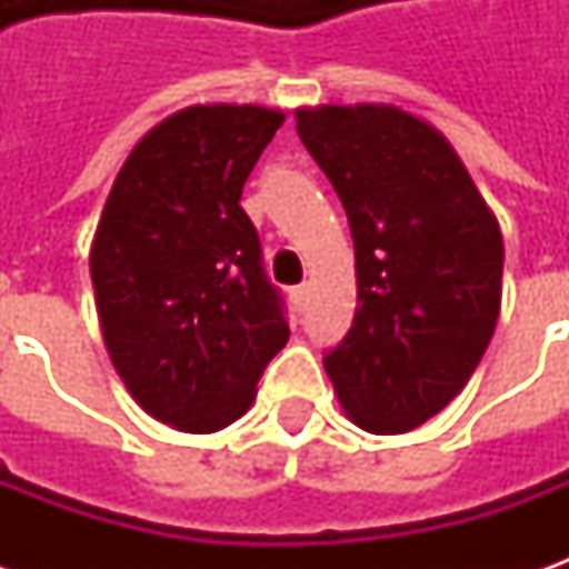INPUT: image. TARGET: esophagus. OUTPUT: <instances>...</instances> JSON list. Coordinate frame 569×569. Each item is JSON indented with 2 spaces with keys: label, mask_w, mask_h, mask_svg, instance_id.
<instances>
[{
  "label": "esophagus",
  "mask_w": 569,
  "mask_h": 569,
  "mask_svg": "<svg viewBox=\"0 0 569 569\" xmlns=\"http://www.w3.org/2000/svg\"><path fill=\"white\" fill-rule=\"evenodd\" d=\"M308 283H301V286H296V289H292V292H289V298H292V305H296L298 310H305V301H308Z\"/></svg>",
  "instance_id": "obj_1"
}]
</instances>
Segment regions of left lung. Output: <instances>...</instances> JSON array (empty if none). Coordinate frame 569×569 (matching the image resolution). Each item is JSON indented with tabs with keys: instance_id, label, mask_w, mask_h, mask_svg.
<instances>
[{
	"instance_id": "obj_1",
	"label": "left lung",
	"mask_w": 569,
	"mask_h": 569,
	"mask_svg": "<svg viewBox=\"0 0 569 569\" xmlns=\"http://www.w3.org/2000/svg\"><path fill=\"white\" fill-rule=\"evenodd\" d=\"M296 130L357 256V317L322 366L359 429L408 432L463 390L493 338L500 222L448 137L399 106H301Z\"/></svg>"
}]
</instances>
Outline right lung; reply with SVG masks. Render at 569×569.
I'll use <instances>...</instances> for the list:
<instances>
[{"label":"right lung","instance_id":"add662e5","mask_svg":"<svg viewBox=\"0 0 569 569\" xmlns=\"http://www.w3.org/2000/svg\"><path fill=\"white\" fill-rule=\"evenodd\" d=\"M280 109L198 103L142 137L118 170L91 243L103 345L137 406L182 432L247 415L289 341L261 271L243 182Z\"/></svg>","mask_w":569,"mask_h":569}]
</instances>
